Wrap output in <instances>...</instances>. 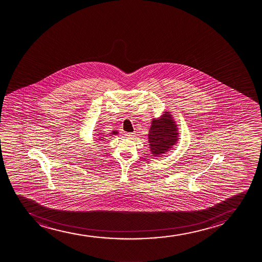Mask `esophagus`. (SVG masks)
<instances>
[{"mask_svg": "<svg viewBox=\"0 0 262 262\" xmlns=\"http://www.w3.org/2000/svg\"><path fill=\"white\" fill-rule=\"evenodd\" d=\"M135 135H136L135 133H126V134H125V136H126V138H134V137L136 136Z\"/></svg>", "mask_w": 262, "mask_h": 262, "instance_id": "34e87169", "label": "esophagus"}]
</instances>
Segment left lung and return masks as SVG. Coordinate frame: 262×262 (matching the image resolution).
Segmentation results:
<instances>
[{
  "mask_svg": "<svg viewBox=\"0 0 262 262\" xmlns=\"http://www.w3.org/2000/svg\"><path fill=\"white\" fill-rule=\"evenodd\" d=\"M178 130V125L169 112H165L158 119H153L148 133V142L153 157H160L173 147L179 139Z\"/></svg>",
  "mask_w": 262,
  "mask_h": 262,
  "instance_id": "1",
  "label": "left lung"
}]
</instances>
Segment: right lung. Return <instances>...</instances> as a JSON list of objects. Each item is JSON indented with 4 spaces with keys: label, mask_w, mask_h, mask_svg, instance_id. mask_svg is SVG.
Returning a JSON list of instances; mask_svg holds the SVG:
<instances>
[{
    "label": "right lung",
    "mask_w": 262,
    "mask_h": 262,
    "mask_svg": "<svg viewBox=\"0 0 262 262\" xmlns=\"http://www.w3.org/2000/svg\"><path fill=\"white\" fill-rule=\"evenodd\" d=\"M112 135H118L117 131H113V132L111 133ZM103 137H99V139H97V140H103Z\"/></svg>",
    "instance_id": "1"
}]
</instances>
